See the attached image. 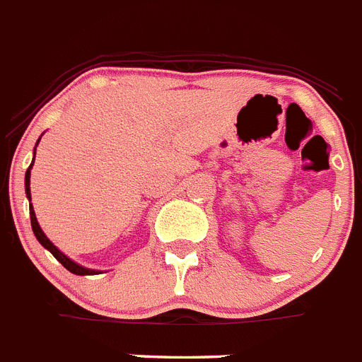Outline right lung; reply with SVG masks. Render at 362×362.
Masks as SVG:
<instances>
[{"label":"right lung","instance_id":"right-lung-1","mask_svg":"<svg viewBox=\"0 0 362 362\" xmlns=\"http://www.w3.org/2000/svg\"><path fill=\"white\" fill-rule=\"evenodd\" d=\"M33 162H34V160H33ZM30 168H33V163H30ZM30 168L27 169V173H25V191H27V197H29V200H30V187H29V184H30ZM30 226H33V231H34V235H36L37 240H40V244H42L43 247H47V250H49L50 253L56 257V260H58V262L62 264L64 268H67L69 272L74 273V275H94V273H98V272H94V269L81 268L80 264L72 262L69 257H65L64 253H62V251H59L58 247H56L54 244L49 240V238H47V235L43 233L42 228H40V224H37L33 206H30Z\"/></svg>","mask_w":362,"mask_h":362}]
</instances>
